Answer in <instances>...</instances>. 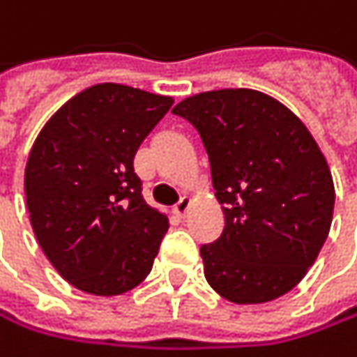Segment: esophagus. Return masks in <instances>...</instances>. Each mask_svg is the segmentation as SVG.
I'll return each instance as SVG.
<instances>
[{
	"label": "esophagus",
	"mask_w": 357,
	"mask_h": 357,
	"mask_svg": "<svg viewBox=\"0 0 357 357\" xmlns=\"http://www.w3.org/2000/svg\"><path fill=\"white\" fill-rule=\"evenodd\" d=\"M188 209H190V199H188V197H182L180 201L175 203V207H173V213L182 220V218H186Z\"/></svg>",
	"instance_id": "34e87169"
}]
</instances>
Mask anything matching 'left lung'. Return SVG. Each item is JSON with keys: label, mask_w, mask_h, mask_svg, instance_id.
I'll list each match as a JSON object with an SVG mask.
<instances>
[{"label": "left lung", "mask_w": 357, "mask_h": 357, "mask_svg": "<svg viewBox=\"0 0 357 357\" xmlns=\"http://www.w3.org/2000/svg\"><path fill=\"white\" fill-rule=\"evenodd\" d=\"M173 114L199 131L226 226L201 247L205 278L247 305L282 297L316 261L333 222V175L307 127L255 89L182 100Z\"/></svg>", "instance_id": "obj_1"}]
</instances>
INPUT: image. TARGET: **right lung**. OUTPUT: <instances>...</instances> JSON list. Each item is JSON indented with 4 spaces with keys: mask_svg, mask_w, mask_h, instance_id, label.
Wrapping results in <instances>:
<instances>
[{
    "mask_svg": "<svg viewBox=\"0 0 357 357\" xmlns=\"http://www.w3.org/2000/svg\"><path fill=\"white\" fill-rule=\"evenodd\" d=\"M171 104L100 83L70 98L33 144L24 171L33 232L58 274L83 293L121 295L152 270L169 222L146 205L133 156Z\"/></svg>",
    "mask_w": 357,
    "mask_h": 357,
    "instance_id": "right-lung-1",
    "label": "right lung"
}]
</instances>
